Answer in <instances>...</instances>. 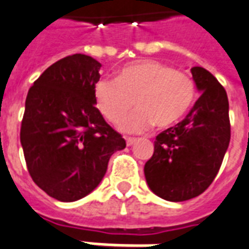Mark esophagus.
I'll return each instance as SVG.
<instances>
[{
    "label": "esophagus",
    "instance_id": "1",
    "mask_svg": "<svg viewBox=\"0 0 249 249\" xmlns=\"http://www.w3.org/2000/svg\"><path fill=\"white\" fill-rule=\"evenodd\" d=\"M137 141V140H136V138H133V137H128L126 138V145L128 146H132L133 143H134V142Z\"/></svg>",
    "mask_w": 249,
    "mask_h": 249
}]
</instances>
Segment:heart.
<instances>
[{
  "mask_svg": "<svg viewBox=\"0 0 249 249\" xmlns=\"http://www.w3.org/2000/svg\"><path fill=\"white\" fill-rule=\"evenodd\" d=\"M96 106L112 124L125 133H143L153 125L170 128L179 123L196 98V85L187 74L154 61L140 60L123 66L115 79L102 78L94 85Z\"/></svg>",
  "mask_w": 249,
  "mask_h": 249,
  "instance_id": "heart-1",
  "label": "heart"
}]
</instances>
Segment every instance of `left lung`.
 Wrapping results in <instances>:
<instances>
[{
	"mask_svg": "<svg viewBox=\"0 0 249 249\" xmlns=\"http://www.w3.org/2000/svg\"><path fill=\"white\" fill-rule=\"evenodd\" d=\"M201 96L185 119L157 136L145 164L149 188L163 200H191L208 189L230 143L229 99L213 74L191 68Z\"/></svg>",
	"mask_w": 249,
	"mask_h": 249,
	"instance_id": "left-lung-1",
	"label": "left lung"
}]
</instances>
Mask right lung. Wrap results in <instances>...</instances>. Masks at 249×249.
<instances>
[{"label": "right lung", "instance_id": "add662e5", "mask_svg": "<svg viewBox=\"0 0 249 249\" xmlns=\"http://www.w3.org/2000/svg\"><path fill=\"white\" fill-rule=\"evenodd\" d=\"M102 64L71 54L51 65L28 90L20 143L32 180L62 202L81 200L107 172L113 153L126 146L95 107Z\"/></svg>", "mask_w": 249, "mask_h": 249}]
</instances>
